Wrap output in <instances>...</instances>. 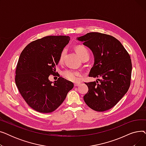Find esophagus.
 Listing matches in <instances>:
<instances>
[{
  "instance_id": "1",
  "label": "esophagus",
  "mask_w": 146,
  "mask_h": 146,
  "mask_svg": "<svg viewBox=\"0 0 146 146\" xmlns=\"http://www.w3.org/2000/svg\"><path fill=\"white\" fill-rule=\"evenodd\" d=\"M80 85V83H74V86L76 87V86H79V85Z\"/></svg>"
}]
</instances>
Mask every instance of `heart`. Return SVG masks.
<instances>
[{
  "label": "heart",
  "mask_w": 146,
  "mask_h": 146,
  "mask_svg": "<svg viewBox=\"0 0 146 146\" xmlns=\"http://www.w3.org/2000/svg\"><path fill=\"white\" fill-rule=\"evenodd\" d=\"M76 51L78 56L80 57V58L82 57L85 55L89 54V52L87 48L83 45H78L77 47H76ZM65 53H66V50H64L62 52H61L60 59H59L60 62L63 60ZM63 75L66 79L73 82H77L79 81L80 78L82 76V73L80 72H78V71L67 70L63 72Z\"/></svg>",
  "instance_id": "obj_1"
}]
</instances>
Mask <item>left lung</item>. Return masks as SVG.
Returning <instances> with one entry per match:
<instances>
[{
  "mask_svg": "<svg viewBox=\"0 0 146 146\" xmlns=\"http://www.w3.org/2000/svg\"><path fill=\"white\" fill-rule=\"evenodd\" d=\"M93 52L94 63L89 77L99 78L98 81L85 83L88 92L83 99L96 111L103 112L115 105L130 86L132 64L124 46L112 36L89 33L76 38Z\"/></svg>",
  "mask_w": 146,
  "mask_h": 146,
  "instance_id": "1",
  "label": "left lung"
}]
</instances>
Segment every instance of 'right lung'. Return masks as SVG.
<instances>
[{"label":"right lung","mask_w":146,"mask_h":146,"mask_svg":"<svg viewBox=\"0 0 146 146\" xmlns=\"http://www.w3.org/2000/svg\"><path fill=\"white\" fill-rule=\"evenodd\" d=\"M68 36H47L27 45L21 53L16 69L15 82L28 105L41 113L55 111L73 89L72 82L60 77L48 79L56 72V67Z\"/></svg>","instance_id":"right-lung-1"}]
</instances>
